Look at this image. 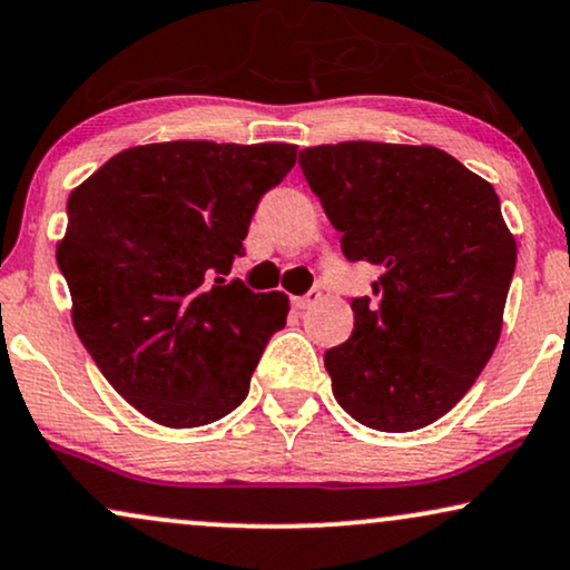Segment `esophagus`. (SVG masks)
<instances>
[{
	"label": "esophagus",
	"instance_id": "obj_1",
	"mask_svg": "<svg viewBox=\"0 0 570 570\" xmlns=\"http://www.w3.org/2000/svg\"><path fill=\"white\" fill-rule=\"evenodd\" d=\"M317 299H321V292H307V294H302V297H292V305L297 309H307V307H313Z\"/></svg>",
	"mask_w": 570,
	"mask_h": 570
}]
</instances>
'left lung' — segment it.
I'll list each match as a JSON object with an SVG mask.
<instances>
[{
    "label": "left lung",
    "mask_w": 570,
    "mask_h": 570,
    "mask_svg": "<svg viewBox=\"0 0 570 570\" xmlns=\"http://www.w3.org/2000/svg\"><path fill=\"white\" fill-rule=\"evenodd\" d=\"M299 166L346 261L383 271L325 352L333 396L364 428H428L464 399L503 328L515 239L490 181L432 146L348 140Z\"/></svg>",
    "instance_id": "left-lung-1"
}]
</instances>
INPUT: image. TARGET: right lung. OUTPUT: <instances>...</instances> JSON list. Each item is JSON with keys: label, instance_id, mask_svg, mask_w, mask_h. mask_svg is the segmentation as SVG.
<instances>
[{"label": "right lung", "instance_id": "1", "mask_svg": "<svg viewBox=\"0 0 570 570\" xmlns=\"http://www.w3.org/2000/svg\"><path fill=\"white\" fill-rule=\"evenodd\" d=\"M289 142L174 140L121 150L67 200L57 265L96 367L148 420L200 428L247 399L286 294L226 281Z\"/></svg>", "mask_w": 570, "mask_h": 570}]
</instances>
